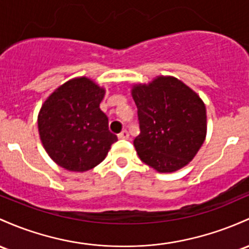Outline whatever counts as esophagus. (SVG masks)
Listing matches in <instances>:
<instances>
[{
    "instance_id": "34e87169",
    "label": "esophagus",
    "mask_w": 249,
    "mask_h": 249,
    "mask_svg": "<svg viewBox=\"0 0 249 249\" xmlns=\"http://www.w3.org/2000/svg\"><path fill=\"white\" fill-rule=\"evenodd\" d=\"M129 132H127L126 130H124V131H122V132L119 133L118 135V138L119 139H129Z\"/></svg>"
}]
</instances>
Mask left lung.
<instances>
[{
  "label": "left lung",
  "mask_w": 249,
  "mask_h": 249,
  "mask_svg": "<svg viewBox=\"0 0 249 249\" xmlns=\"http://www.w3.org/2000/svg\"><path fill=\"white\" fill-rule=\"evenodd\" d=\"M141 133L133 145L158 173H173L193 160L207 135L206 105L174 76H157L131 89Z\"/></svg>",
  "instance_id": "left-lung-1"
}]
</instances>
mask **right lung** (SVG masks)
I'll list each match as a JSON object with an SVG mask.
<instances>
[{
	"instance_id": "add662e5",
	"label": "right lung",
	"mask_w": 249,
	"mask_h": 249,
	"mask_svg": "<svg viewBox=\"0 0 249 249\" xmlns=\"http://www.w3.org/2000/svg\"><path fill=\"white\" fill-rule=\"evenodd\" d=\"M105 89L86 76L59 86L37 116L40 139L49 157L70 171L93 169L105 160L117 136L100 110Z\"/></svg>"
}]
</instances>
